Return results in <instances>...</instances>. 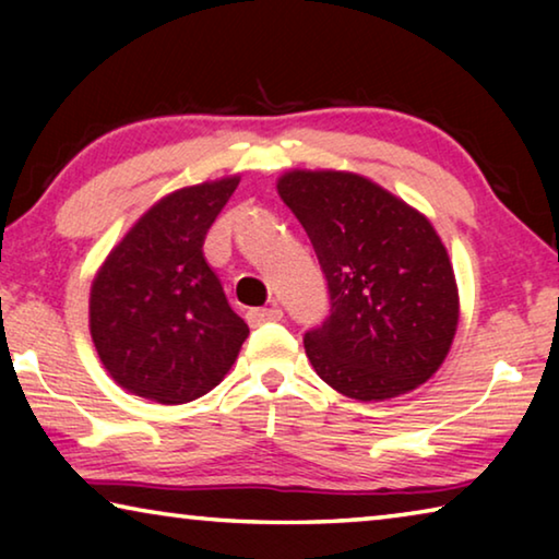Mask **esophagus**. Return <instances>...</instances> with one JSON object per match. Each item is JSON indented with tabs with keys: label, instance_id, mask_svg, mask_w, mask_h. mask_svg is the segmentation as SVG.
I'll use <instances>...</instances> for the list:
<instances>
[{
	"label": "esophagus",
	"instance_id": "34e87169",
	"mask_svg": "<svg viewBox=\"0 0 559 559\" xmlns=\"http://www.w3.org/2000/svg\"><path fill=\"white\" fill-rule=\"evenodd\" d=\"M283 318V310L271 306V308H251L249 313H246V320H249L251 325H263V323H276V320Z\"/></svg>",
	"mask_w": 559,
	"mask_h": 559
}]
</instances>
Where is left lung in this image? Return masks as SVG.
<instances>
[{
	"label": "left lung",
	"instance_id": "8db88e82",
	"mask_svg": "<svg viewBox=\"0 0 559 559\" xmlns=\"http://www.w3.org/2000/svg\"><path fill=\"white\" fill-rule=\"evenodd\" d=\"M278 194L328 281L330 316L302 337L320 380L359 402L427 382L459 325L456 278L431 222L372 179L335 169H293Z\"/></svg>",
	"mask_w": 559,
	"mask_h": 559
}]
</instances>
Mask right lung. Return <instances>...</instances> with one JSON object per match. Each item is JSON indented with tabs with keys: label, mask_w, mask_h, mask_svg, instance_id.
<instances>
[{
	"label": "right lung",
	"mask_w": 559,
	"mask_h": 559,
	"mask_svg": "<svg viewBox=\"0 0 559 559\" xmlns=\"http://www.w3.org/2000/svg\"><path fill=\"white\" fill-rule=\"evenodd\" d=\"M239 177L177 189L140 216L91 286V337L122 390L185 404L214 390L249 335L216 273L204 236Z\"/></svg>",
	"instance_id": "obj_1"
}]
</instances>
